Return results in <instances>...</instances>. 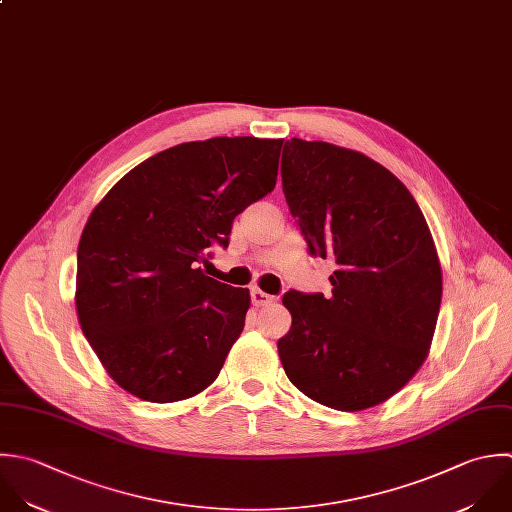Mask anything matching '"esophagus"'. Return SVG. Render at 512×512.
<instances>
[{
    "instance_id": "esophagus-1",
    "label": "esophagus",
    "mask_w": 512,
    "mask_h": 512,
    "mask_svg": "<svg viewBox=\"0 0 512 512\" xmlns=\"http://www.w3.org/2000/svg\"><path fill=\"white\" fill-rule=\"evenodd\" d=\"M251 301H253L255 307H265V305H271V303L275 301V297L263 293L261 289H253V291H251Z\"/></svg>"
}]
</instances>
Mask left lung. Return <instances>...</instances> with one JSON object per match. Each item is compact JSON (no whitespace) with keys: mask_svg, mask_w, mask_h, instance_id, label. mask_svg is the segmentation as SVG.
<instances>
[{"mask_svg":"<svg viewBox=\"0 0 512 512\" xmlns=\"http://www.w3.org/2000/svg\"><path fill=\"white\" fill-rule=\"evenodd\" d=\"M283 193L311 255L333 257L331 297L289 291L291 329L277 343L289 381L337 411H365L399 393L425 363L443 273L411 191L371 157L293 137Z\"/></svg>","mask_w":512,"mask_h":512,"instance_id":"8db88e82","label":"left lung"}]
</instances>
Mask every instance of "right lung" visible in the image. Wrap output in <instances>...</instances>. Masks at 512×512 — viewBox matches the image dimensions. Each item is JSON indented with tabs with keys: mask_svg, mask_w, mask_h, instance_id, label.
<instances>
[{
	"mask_svg": "<svg viewBox=\"0 0 512 512\" xmlns=\"http://www.w3.org/2000/svg\"><path fill=\"white\" fill-rule=\"evenodd\" d=\"M283 139L213 137L123 175L77 247L75 311L107 375L149 403L205 391L239 339L249 289L203 273L233 219L275 189Z\"/></svg>",
	"mask_w": 512,
	"mask_h": 512,
	"instance_id": "right-lung-1",
	"label": "right lung"
}]
</instances>
